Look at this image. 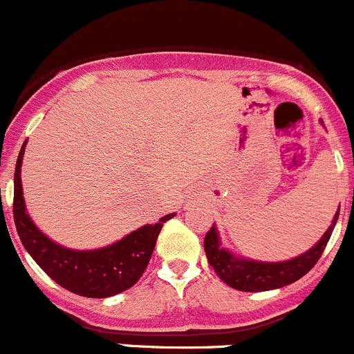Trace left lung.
<instances>
[{"label": "left lung", "instance_id": "left-lung-1", "mask_svg": "<svg viewBox=\"0 0 354 354\" xmlns=\"http://www.w3.org/2000/svg\"><path fill=\"white\" fill-rule=\"evenodd\" d=\"M337 218L339 209L327 232L311 250H308L301 257L288 261H279V263H263V261L244 260V258L234 257L232 253L220 248L218 234H216L215 227H212L205 236L206 258H208V263L212 265L215 274L227 286L237 289V291L257 292L284 288V286L299 281L303 275H306L317 265L328 239H330Z\"/></svg>", "mask_w": 354, "mask_h": 354}]
</instances>
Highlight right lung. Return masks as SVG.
<instances>
[{
	"instance_id": "1",
	"label": "right lung",
	"mask_w": 354,
	"mask_h": 354,
	"mask_svg": "<svg viewBox=\"0 0 354 354\" xmlns=\"http://www.w3.org/2000/svg\"><path fill=\"white\" fill-rule=\"evenodd\" d=\"M26 142L19 153L13 178V220L27 253L62 288L86 297H110L132 288L145 274L163 223L176 213L163 216L125 236L111 246L93 251H73L48 239L26 213L20 167Z\"/></svg>"
}]
</instances>
